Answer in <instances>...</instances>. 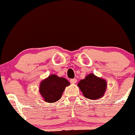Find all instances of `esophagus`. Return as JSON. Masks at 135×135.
<instances>
[{"instance_id": "34e87169", "label": "esophagus", "mask_w": 135, "mask_h": 135, "mask_svg": "<svg viewBox=\"0 0 135 135\" xmlns=\"http://www.w3.org/2000/svg\"><path fill=\"white\" fill-rule=\"evenodd\" d=\"M70 82L71 83H73V84H75L76 83V79H71L70 80Z\"/></svg>"}]
</instances>
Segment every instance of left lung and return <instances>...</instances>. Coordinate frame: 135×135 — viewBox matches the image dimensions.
<instances>
[{
	"label": "left lung",
	"instance_id": "obj_1",
	"mask_svg": "<svg viewBox=\"0 0 135 135\" xmlns=\"http://www.w3.org/2000/svg\"><path fill=\"white\" fill-rule=\"evenodd\" d=\"M77 85L86 98L98 99L104 96L107 88V83L104 79L91 73L87 75L84 79L81 80Z\"/></svg>",
	"mask_w": 135,
	"mask_h": 135
}]
</instances>
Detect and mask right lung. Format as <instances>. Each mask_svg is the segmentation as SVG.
Returning <instances> with one entry per match:
<instances>
[{"label": "right lung", "mask_w": 135, "mask_h": 135, "mask_svg": "<svg viewBox=\"0 0 135 135\" xmlns=\"http://www.w3.org/2000/svg\"><path fill=\"white\" fill-rule=\"evenodd\" d=\"M70 83L65 78L50 75L40 83L39 91L45 102L54 103L61 98L63 91Z\"/></svg>", "instance_id": "obj_1"}]
</instances>
